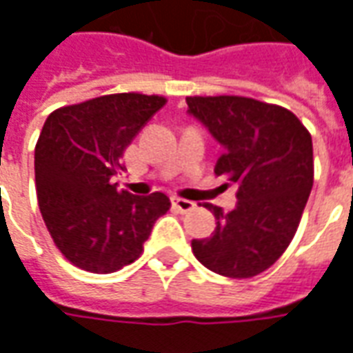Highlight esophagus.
<instances>
[{
    "mask_svg": "<svg viewBox=\"0 0 353 353\" xmlns=\"http://www.w3.org/2000/svg\"><path fill=\"white\" fill-rule=\"evenodd\" d=\"M172 204H174V208H176L177 212H181V214H187V212H191V210H194V206H196L191 200L179 199V196H174V199H172Z\"/></svg>",
    "mask_w": 353,
    "mask_h": 353,
    "instance_id": "obj_1",
    "label": "esophagus"
}]
</instances>
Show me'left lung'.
Here are the masks:
<instances>
[{
  "label": "left lung",
  "instance_id": "1",
  "mask_svg": "<svg viewBox=\"0 0 353 353\" xmlns=\"http://www.w3.org/2000/svg\"><path fill=\"white\" fill-rule=\"evenodd\" d=\"M189 113L225 151L215 176L238 185L236 208L217 219L192 253L212 272L253 278L280 259L295 236L314 185L312 136L289 109L244 96H189Z\"/></svg>",
  "mask_w": 353,
  "mask_h": 353
}]
</instances>
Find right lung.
<instances>
[{
	"label": "right lung",
	"instance_id": "1",
	"mask_svg": "<svg viewBox=\"0 0 353 353\" xmlns=\"http://www.w3.org/2000/svg\"><path fill=\"white\" fill-rule=\"evenodd\" d=\"M164 96L105 94L54 109L35 143V191L60 253L94 274H111L143 253L154 221L170 210L164 192L119 191L123 154Z\"/></svg>",
	"mask_w": 353,
	"mask_h": 353
}]
</instances>
